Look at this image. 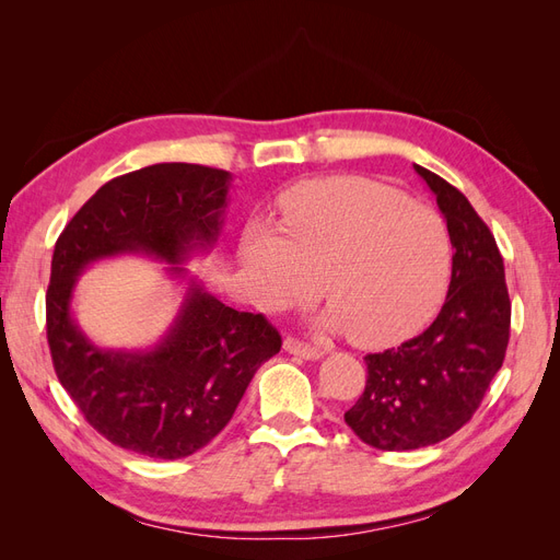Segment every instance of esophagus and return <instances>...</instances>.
<instances>
[{"label":"esophagus","mask_w":560,"mask_h":560,"mask_svg":"<svg viewBox=\"0 0 560 560\" xmlns=\"http://www.w3.org/2000/svg\"><path fill=\"white\" fill-rule=\"evenodd\" d=\"M284 350L296 354V358H303V360H319L322 354H325V350L322 348L303 343V341H299V338H284Z\"/></svg>","instance_id":"esophagus-1"}]
</instances>
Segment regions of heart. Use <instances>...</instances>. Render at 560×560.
<instances>
[{
  "label": "heart",
  "instance_id": "heart-1",
  "mask_svg": "<svg viewBox=\"0 0 560 560\" xmlns=\"http://www.w3.org/2000/svg\"><path fill=\"white\" fill-rule=\"evenodd\" d=\"M276 226H254L241 243L247 282L268 311L301 306L319 282L331 306L325 327L383 348L418 334L442 308L453 268L448 229L393 186L364 177L299 184L280 200Z\"/></svg>",
  "mask_w": 560,
  "mask_h": 560
}]
</instances>
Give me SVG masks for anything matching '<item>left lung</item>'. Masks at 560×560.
Here are the masks:
<instances>
[{"mask_svg": "<svg viewBox=\"0 0 560 560\" xmlns=\"http://www.w3.org/2000/svg\"><path fill=\"white\" fill-rule=\"evenodd\" d=\"M436 196L453 245L442 311L420 336L366 354L362 397L348 428L381 451H413L455 434L479 409L504 362L512 303L493 233L446 179L413 165Z\"/></svg>", "mask_w": 560, "mask_h": 560, "instance_id": "obj_1", "label": "left lung"}]
</instances>
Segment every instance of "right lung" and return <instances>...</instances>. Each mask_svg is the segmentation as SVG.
<instances>
[{
    "label": "right lung",
    "instance_id": "add662e5",
    "mask_svg": "<svg viewBox=\"0 0 560 560\" xmlns=\"http://www.w3.org/2000/svg\"><path fill=\"white\" fill-rule=\"evenodd\" d=\"M231 173L194 163H156L100 186L65 226L50 261L46 336L58 381L112 444L177 460L222 432L257 374L280 352L278 329L241 313L189 278L171 329L149 350L100 348L72 313L79 276L118 254L182 264L212 249L224 224Z\"/></svg>",
    "mask_w": 560,
    "mask_h": 560
}]
</instances>
